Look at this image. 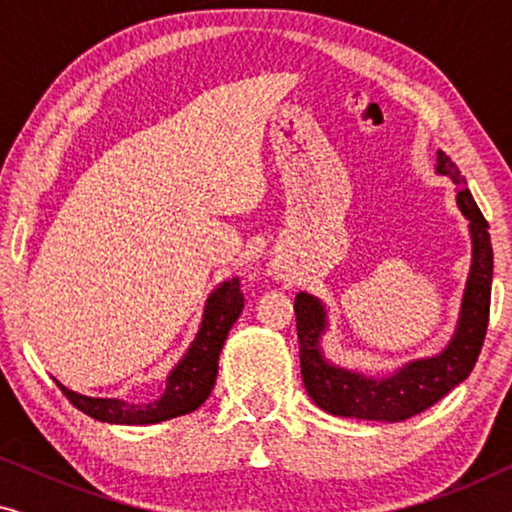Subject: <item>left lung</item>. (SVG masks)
<instances>
[{
	"label": "left lung",
	"mask_w": 512,
	"mask_h": 512,
	"mask_svg": "<svg viewBox=\"0 0 512 512\" xmlns=\"http://www.w3.org/2000/svg\"><path fill=\"white\" fill-rule=\"evenodd\" d=\"M436 172L457 184V205L468 219L473 242L471 272L466 279L452 340L440 354L405 363L391 375H363L333 366L321 354V335L328 326L326 307L310 293H298L293 312H296L300 345V373L312 401L331 415L403 422L431 408L447 391L464 382L478 361L489 324V298H492L494 254L487 230L489 223L475 205L471 191L464 186L466 179L443 151H438Z\"/></svg>",
	"instance_id": "left-lung-1"
}]
</instances>
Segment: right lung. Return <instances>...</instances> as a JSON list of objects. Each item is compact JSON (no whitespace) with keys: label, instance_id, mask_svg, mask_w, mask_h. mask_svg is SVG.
<instances>
[{"label":"right lung","instance_id":"right-lung-1","mask_svg":"<svg viewBox=\"0 0 512 512\" xmlns=\"http://www.w3.org/2000/svg\"><path fill=\"white\" fill-rule=\"evenodd\" d=\"M244 296L240 291V279H228L209 293L205 312H202L200 331L172 368L165 380V391L158 398L146 403L123 401V398H93L76 394L65 384L58 387L69 398V403L97 422L109 424H158L165 419L188 415L198 410L207 396L212 394L216 373H219V354L228 331L242 314Z\"/></svg>","mask_w":512,"mask_h":512}]
</instances>
